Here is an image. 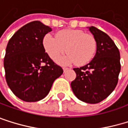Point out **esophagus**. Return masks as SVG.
<instances>
[{
    "label": "esophagus",
    "mask_w": 128,
    "mask_h": 128,
    "mask_svg": "<svg viewBox=\"0 0 128 128\" xmlns=\"http://www.w3.org/2000/svg\"><path fill=\"white\" fill-rule=\"evenodd\" d=\"M68 68H65V67H64V68H63V71H64V72L66 71V70H68Z\"/></svg>",
    "instance_id": "1"
}]
</instances>
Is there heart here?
I'll use <instances>...</instances> for the list:
<instances>
[{"instance_id": "1", "label": "heart", "mask_w": 128, "mask_h": 128, "mask_svg": "<svg viewBox=\"0 0 128 128\" xmlns=\"http://www.w3.org/2000/svg\"><path fill=\"white\" fill-rule=\"evenodd\" d=\"M42 46L47 55L56 60L65 52L68 53L57 62L68 65L76 62L78 66L88 63L94 56L97 45L94 36L84 34L80 30H62L59 31L56 38L46 34L42 40Z\"/></svg>"}]
</instances>
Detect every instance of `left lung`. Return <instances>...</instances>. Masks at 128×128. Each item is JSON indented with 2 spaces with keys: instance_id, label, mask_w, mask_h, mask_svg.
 Wrapping results in <instances>:
<instances>
[{
  "instance_id": "obj_1",
  "label": "left lung",
  "mask_w": 128,
  "mask_h": 128,
  "mask_svg": "<svg viewBox=\"0 0 128 128\" xmlns=\"http://www.w3.org/2000/svg\"><path fill=\"white\" fill-rule=\"evenodd\" d=\"M88 28L96 41V53L88 64L73 68L76 78L71 87L79 100L96 104L105 99L118 84L120 52L108 34L94 26Z\"/></svg>"
}]
</instances>
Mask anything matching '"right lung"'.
<instances>
[{
    "label": "right lung",
    "mask_w": 128,
    "mask_h": 128,
    "mask_svg": "<svg viewBox=\"0 0 128 128\" xmlns=\"http://www.w3.org/2000/svg\"><path fill=\"white\" fill-rule=\"evenodd\" d=\"M52 29L40 21L19 29L9 40L4 60L8 86L20 99L37 102L49 94L53 82L62 73L45 52L42 40Z\"/></svg>",
    "instance_id": "1"
}]
</instances>
